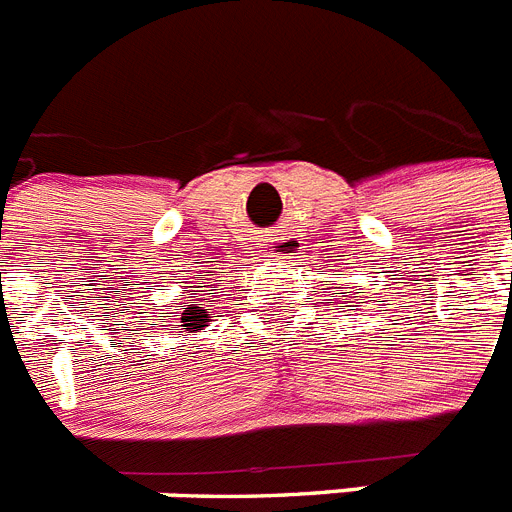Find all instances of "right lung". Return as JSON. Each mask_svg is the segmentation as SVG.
Masks as SVG:
<instances>
[{"label": "right lung", "mask_w": 512, "mask_h": 512, "mask_svg": "<svg viewBox=\"0 0 512 512\" xmlns=\"http://www.w3.org/2000/svg\"><path fill=\"white\" fill-rule=\"evenodd\" d=\"M205 323H210V320H207V312L202 310V307H194V305L184 307L182 312L184 330H189V333H200V330L205 328Z\"/></svg>", "instance_id": "right-lung-1"}]
</instances>
